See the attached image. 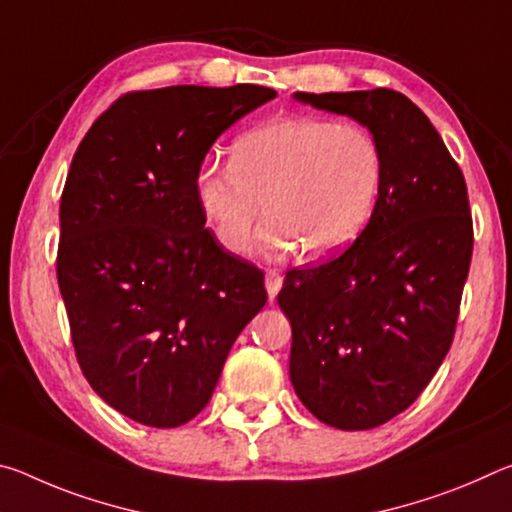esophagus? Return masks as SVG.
<instances>
[{
  "mask_svg": "<svg viewBox=\"0 0 512 512\" xmlns=\"http://www.w3.org/2000/svg\"><path fill=\"white\" fill-rule=\"evenodd\" d=\"M282 289V275L277 271H268L266 273V291H268V298H275L277 291Z\"/></svg>",
  "mask_w": 512,
  "mask_h": 512,
  "instance_id": "esophagus-1",
  "label": "esophagus"
}]
</instances>
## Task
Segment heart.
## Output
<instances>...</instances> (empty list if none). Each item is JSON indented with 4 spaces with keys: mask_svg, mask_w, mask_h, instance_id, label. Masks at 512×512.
I'll list each match as a JSON object with an SVG mask.
<instances>
[{
    "mask_svg": "<svg viewBox=\"0 0 512 512\" xmlns=\"http://www.w3.org/2000/svg\"><path fill=\"white\" fill-rule=\"evenodd\" d=\"M381 183L384 158L366 128L293 115L241 135L230 164L207 162L196 176V201L230 253L250 248L264 207L268 253L300 246L318 259L361 235Z\"/></svg>",
    "mask_w": 512,
    "mask_h": 512,
    "instance_id": "heart-1",
    "label": "heart"
}]
</instances>
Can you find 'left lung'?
I'll use <instances>...</instances> for the list:
<instances>
[{"label": "left lung", "instance_id": "8db88e82", "mask_svg": "<svg viewBox=\"0 0 512 512\" xmlns=\"http://www.w3.org/2000/svg\"><path fill=\"white\" fill-rule=\"evenodd\" d=\"M293 97L357 119L384 158L375 212L354 244L291 268L277 293L300 402L329 427L375 429L418 400L452 348L474 246L465 178L402 92Z\"/></svg>", "mask_w": 512, "mask_h": 512}]
</instances>
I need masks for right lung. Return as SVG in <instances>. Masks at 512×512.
Masks as SVG:
<instances>
[{
  "mask_svg": "<svg viewBox=\"0 0 512 512\" xmlns=\"http://www.w3.org/2000/svg\"><path fill=\"white\" fill-rule=\"evenodd\" d=\"M275 97L250 83L128 92L74 153L56 257L74 352L94 393L146 427L205 409L268 300L264 273L205 228L196 176L216 137Z\"/></svg>",
  "mask_w": 512,
  "mask_h": 512,
  "instance_id": "add662e5",
  "label": "right lung"
}]
</instances>
